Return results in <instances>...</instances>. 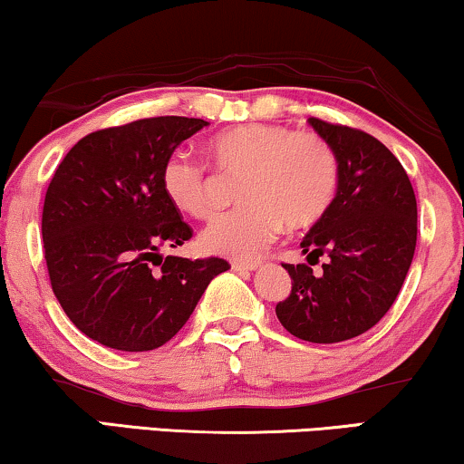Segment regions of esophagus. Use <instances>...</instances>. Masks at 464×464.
<instances>
[{"label":"esophagus","mask_w":464,"mask_h":464,"mask_svg":"<svg viewBox=\"0 0 464 464\" xmlns=\"http://www.w3.org/2000/svg\"><path fill=\"white\" fill-rule=\"evenodd\" d=\"M259 267V261H232V270L237 272H253Z\"/></svg>","instance_id":"obj_1"}]
</instances>
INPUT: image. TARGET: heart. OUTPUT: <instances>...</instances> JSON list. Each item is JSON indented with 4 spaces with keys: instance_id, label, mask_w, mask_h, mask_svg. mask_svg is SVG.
Segmentation results:
<instances>
[{
    "instance_id": "heart-1",
    "label": "heart",
    "mask_w": 464,
    "mask_h": 464,
    "mask_svg": "<svg viewBox=\"0 0 464 464\" xmlns=\"http://www.w3.org/2000/svg\"><path fill=\"white\" fill-rule=\"evenodd\" d=\"M207 154L224 178H240L245 207L213 221L200 237L207 251L253 257L272 243L282 224L301 230L318 221L337 190V157L314 131L270 123L227 127L207 140ZM169 203L194 219H209L219 207V186L190 154L173 152L160 171Z\"/></svg>"
}]
</instances>
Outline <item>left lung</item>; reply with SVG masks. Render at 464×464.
<instances>
[{
    "instance_id": "left-lung-1",
    "label": "left lung",
    "mask_w": 464,
    "mask_h": 464,
    "mask_svg": "<svg viewBox=\"0 0 464 464\" xmlns=\"http://www.w3.org/2000/svg\"><path fill=\"white\" fill-rule=\"evenodd\" d=\"M307 123L337 157V194L301 240L313 265L285 264L291 295L276 305L280 324L310 343H339L366 333L398 297L416 246V198L408 173L377 138L320 119Z\"/></svg>"
}]
</instances>
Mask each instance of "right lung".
I'll return each instance as SVG.
<instances>
[{
	"mask_svg": "<svg viewBox=\"0 0 464 464\" xmlns=\"http://www.w3.org/2000/svg\"><path fill=\"white\" fill-rule=\"evenodd\" d=\"M209 123L152 117L93 131L58 165L42 234L52 291L72 324L119 352L165 345L190 318L227 261L163 257L192 227L165 197L160 171Z\"/></svg>",
	"mask_w": 464,
	"mask_h": 464,
	"instance_id": "obj_1",
	"label": "right lung"
}]
</instances>
